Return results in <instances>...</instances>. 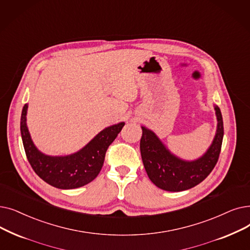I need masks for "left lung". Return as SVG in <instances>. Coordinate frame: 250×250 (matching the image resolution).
I'll use <instances>...</instances> for the list:
<instances>
[{
    "instance_id": "1",
    "label": "left lung",
    "mask_w": 250,
    "mask_h": 250,
    "mask_svg": "<svg viewBox=\"0 0 250 250\" xmlns=\"http://www.w3.org/2000/svg\"><path fill=\"white\" fill-rule=\"evenodd\" d=\"M214 109L218 118L214 140L208 152L194 161H184L170 154L153 132L142 126L141 155L147 175L155 186L170 192L188 190L198 185L211 172L219 160L224 137L221 109L218 106Z\"/></svg>"
}]
</instances>
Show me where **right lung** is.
Instances as JSON below:
<instances>
[{
	"label": "right lung",
	"instance_id": "right-lung-1",
	"mask_svg": "<svg viewBox=\"0 0 250 250\" xmlns=\"http://www.w3.org/2000/svg\"><path fill=\"white\" fill-rule=\"evenodd\" d=\"M26 110L25 104L21 113L20 132L27 160L42 180L58 189L79 188L98 176L108 147L125 125V123H121L108 126L77 153L53 157L42 154L32 143L26 126Z\"/></svg>",
	"mask_w": 250,
	"mask_h": 250
}]
</instances>
